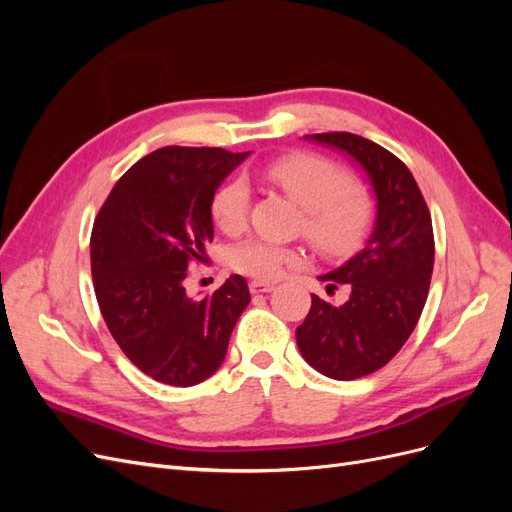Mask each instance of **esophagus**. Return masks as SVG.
<instances>
[{
	"instance_id": "1",
	"label": "esophagus",
	"mask_w": 512,
	"mask_h": 512,
	"mask_svg": "<svg viewBox=\"0 0 512 512\" xmlns=\"http://www.w3.org/2000/svg\"><path fill=\"white\" fill-rule=\"evenodd\" d=\"M273 288H275V284H271V282H262V280H254V282H250V290H252L254 294L271 292Z\"/></svg>"
}]
</instances>
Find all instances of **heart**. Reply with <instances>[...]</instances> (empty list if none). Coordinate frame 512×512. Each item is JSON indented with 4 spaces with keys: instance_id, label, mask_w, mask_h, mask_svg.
<instances>
[{
    "instance_id": "heart-1",
    "label": "heart",
    "mask_w": 512,
    "mask_h": 512,
    "mask_svg": "<svg viewBox=\"0 0 512 512\" xmlns=\"http://www.w3.org/2000/svg\"><path fill=\"white\" fill-rule=\"evenodd\" d=\"M262 177L305 211L301 232L322 256L342 258L363 245L374 222V203L363 190L354 188L344 166L316 153H288L267 162ZM209 211L215 226L226 235H239L250 215L247 183L241 179L222 183L211 196ZM230 262L245 275L275 280L288 267L299 265L301 252L271 241L250 239L232 247Z\"/></svg>"
}]
</instances>
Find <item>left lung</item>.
<instances>
[{
  "label": "left lung",
  "mask_w": 512,
  "mask_h": 512,
  "mask_svg": "<svg viewBox=\"0 0 512 512\" xmlns=\"http://www.w3.org/2000/svg\"><path fill=\"white\" fill-rule=\"evenodd\" d=\"M305 138L359 162L378 203L374 232L363 250L320 275L331 290L348 284V301L331 305L312 294V307L297 329L309 365L333 380H356L389 363L421 318L436 256L431 213L408 166L391 151L350 132Z\"/></svg>",
  "instance_id": "obj_1"
}]
</instances>
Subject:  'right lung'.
<instances>
[{"mask_svg":"<svg viewBox=\"0 0 512 512\" xmlns=\"http://www.w3.org/2000/svg\"><path fill=\"white\" fill-rule=\"evenodd\" d=\"M247 156L220 147L156 149L115 183L91 230V275L106 327L162 384L213 376L250 303L241 275L203 299H190L183 286L213 241L211 196Z\"/></svg>","mask_w":512,"mask_h":512,"instance_id":"1","label":"right lung"}]
</instances>
